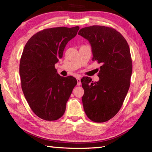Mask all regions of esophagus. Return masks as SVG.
<instances>
[{
	"label": "esophagus",
	"instance_id": "1",
	"mask_svg": "<svg viewBox=\"0 0 152 152\" xmlns=\"http://www.w3.org/2000/svg\"><path fill=\"white\" fill-rule=\"evenodd\" d=\"M76 80H77V85L80 86L81 84V79H80V78L78 77V78H76Z\"/></svg>",
	"mask_w": 152,
	"mask_h": 152
}]
</instances>
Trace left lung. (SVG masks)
Here are the masks:
<instances>
[{
  "instance_id": "8db88e82",
  "label": "left lung",
  "mask_w": 152,
  "mask_h": 152,
  "mask_svg": "<svg viewBox=\"0 0 152 152\" xmlns=\"http://www.w3.org/2000/svg\"><path fill=\"white\" fill-rule=\"evenodd\" d=\"M78 35L91 43L92 61L101 64L98 82L81 79L82 98L86 115L94 122L109 121L119 112L130 86L132 60L124 37L111 27L101 25L82 28Z\"/></svg>"
}]
</instances>
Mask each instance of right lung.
<instances>
[{"label":"right lung","instance_id":"right-lung-1","mask_svg":"<svg viewBox=\"0 0 152 152\" xmlns=\"http://www.w3.org/2000/svg\"><path fill=\"white\" fill-rule=\"evenodd\" d=\"M78 30V26L43 29L33 35L24 48L19 64L21 88L33 112L43 120L62 117L77 84L73 76L59 75L55 64Z\"/></svg>","mask_w":152,"mask_h":152}]
</instances>
